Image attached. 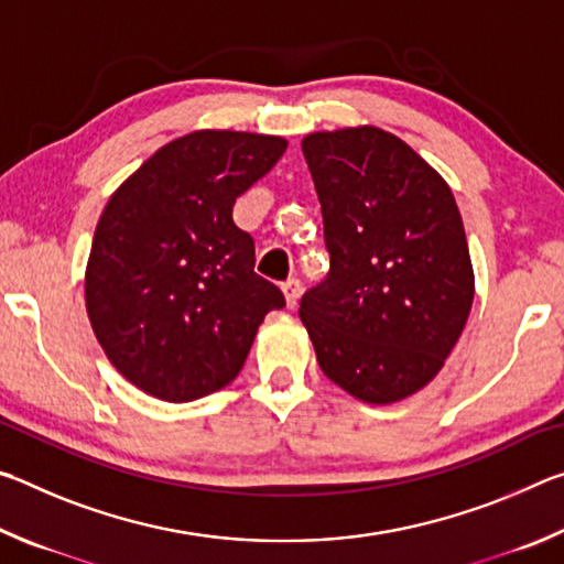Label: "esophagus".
Segmentation results:
<instances>
[{
    "mask_svg": "<svg viewBox=\"0 0 564 564\" xmlns=\"http://www.w3.org/2000/svg\"><path fill=\"white\" fill-rule=\"evenodd\" d=\"M281 289H283V295H285V305H289V308H295V305H299L301 293H303L301 281L299 279H289V281L281 285Z\"/></svg>",
    "mask_w": 564,
    "mask_h": 564,
    "instance_id": "esophagus-1",
    "label": "esophagus"
}]
</instances>
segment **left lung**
Returning a JSON list of instances; mask_svg holds the SVG:
<instances>
[{"label": "left lung", "mask_w": 564, "mask_h": 564, "mask_svg": "<svg viewBox=\"0 0 564 564\" xmlns=\"http://www.w3.org/2000/svg\"><path fill=\"white\" fill-rule=\"evenodd\" d=\"M303 156L330 253L299 316L323 373L388 405L441 373L467 323L475 275L455 196L403 139L378 127L316 131Z\"/></svg>", "instance_id": "obj_1"}]
</instances>
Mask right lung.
<instances>
[{
    "instance_id": "1",
    "label": "right lung",
    "mask_w": 564,
    "mask_h": 564,
    "mask_svg": "<svg viewBox=\"0 0 564 564\" xmlns=\"http://www.w3.org/2000/svg\"><path fill=\"white\" fill-rule=\"evenodd\" d=\"M285 147L265 133L191 131L147 159L101 212L87 313L111 366L147 395L188 403L226 388L265 313L285 305L253 271V238L231 216Z\"/></svg>"
}]
</instances>
